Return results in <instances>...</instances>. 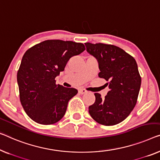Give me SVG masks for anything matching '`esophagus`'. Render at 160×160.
I'll return each instance as SVG.
<instances>
[{"label": "esophagus", "mask_w": 160, "mask_h": 160, "mask_svg": "<svg viewBox=\"0 0 160 160\" xmlns=\"http://www.w3.org/2000/svg\"><path fill=\"white\" fill-rule=\"evenodd\" d=\"M79 92L80 94H85V93H86L87 92V90H85V89H80L79 90Z\"/></svg>", "instance_id": "34e87169"}]
</instances>
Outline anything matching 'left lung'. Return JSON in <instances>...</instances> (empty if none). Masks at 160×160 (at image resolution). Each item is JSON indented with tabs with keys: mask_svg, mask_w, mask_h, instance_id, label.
I'll return each instance as SVG.
<instances>
[{
	"mask_svg": "<svg viewBox=\"0 0 160 160\" xmlns=\"http://www.w3.org/2000/svg\"><path fill=\"white\" fill-rule=\"evenodd\" d=\"M87 52L97 59L101 72L110 90L105 96L95 93V103L89 106L91 117L100 124L113 126L128 117L137 102L142 78L135 59L112 44L85 43Z\"/></svg>",
	"mask_w": 160,
	"mask_h": 160,
	"instance_id": "obj_1",
	"label": "left lung"
}]
</instances>
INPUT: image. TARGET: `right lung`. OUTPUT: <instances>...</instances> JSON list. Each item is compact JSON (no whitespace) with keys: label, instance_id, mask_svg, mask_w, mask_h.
I'll use <instances>...</instances> for the list:
<instances>
[{"label":"right lung","instance_id":"add662e5","mask_svg":"<svg viewBox=\"0 0 160 160\" xmlns=\"http://www.w3.org/2000/svg\"><path fill=\"white\" fill-rule=\"evenodd\" d=\"M85 49L82 43L52 39L34 45L23 54L17 72L19 96L25 112L35 122L53 124L65 115L78 90L56 85L55 78L71 57Z\"/></svg>","mask_w":160,"mask_h":160}]
</instances>
